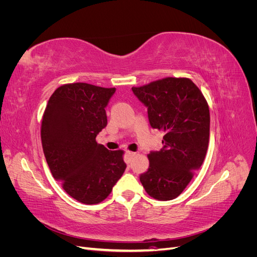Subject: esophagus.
I'll use <instances>...</instances> for the list:
<instances>
[{"mask_svg":"<svg viewBox=\"0 0 257 257\" xmlns=\"http://www.w3.org/2000/svg\"><path fill=\"white\" fill-rule=\"evenodd\" d=\"M137 153L136 152H133V151H126V155H127V157L128 158H133V157H135V155H136Z\"/></svg>","mask_w":257,"mask_h":257,"instance_id":"1","label":"esophagus"}]
</instances>
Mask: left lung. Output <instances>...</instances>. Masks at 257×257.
<instances>
[{"mask_svg": "<svg viewBox=\"0 0 257 257\" xmlns=\"http://www.w3.org/2000/svg\"><path fill=\"white\" fill-rule=\"evenodd\" d=\"M132 90L148 107L150 125L164 132L162 149L148 154L150 165L141 175V182L151 197L172 200L205 160L210 133L208 103L189 78L167 77Z\"/></svg>", "mask_w": 257, "mask_h": 257, "instance_id": "1", "label": "left lung"}]
</instances>
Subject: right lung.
<instances>
[{"label":"right lung","instance_id":"1","mask_svg":"<svg viewBox=\"0 0 257 257\" xmlns=\"http://www.w3.org/2000/svg\"><path fill=\"white\" fill-rule=\"evenodd\" d=\"M115 88L66 83L52 93L43 115L41 137L53 178L79 203L94 205L111 193L126 168L123 151L96 143L107 125L105 107Z\"/></svg>","mask_w":257,"mask_h":257}]
</instances>
